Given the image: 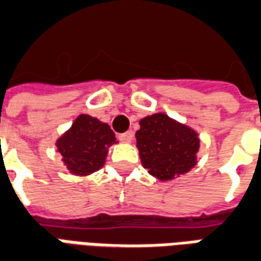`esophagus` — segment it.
Masks as SVG:
<instances>
[{"mask_svg": "<svg viewBox=\"0 0 261 261\" xmlns=\"http://www.w3.org/2000/svg\"><path fill=\"white\" fill-rule=\"evenodd\" d=\"M133 137H134V134H133L131 131H127V133H123V134H120L119 138H120V141L131 142V141H133Z\"/></svg>", "mask_w": 261, "mask_h": 261, "instance_id": "obj_1", "label": "esophagus"}]
</instances>
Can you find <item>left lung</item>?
<instances>
[{
    "label": "left lung",
    "instance_id": "obj_1",
    "mask_svg": "<svg viewBox=\"0 0 261 261\" xmlns=\"http://www.w3.org/2000/svg\"><path fill=\"white\" fill-rule=\"evenodd\" d=\"M136 138L142 166L159 180H172L196 166L200 148L197 133L168 114L155 113L140 120Z\"/></svg>",
    "mask_w": 261,
    "mask_h": 261
}]
</instances>
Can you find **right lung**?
<instances>
[{
    "mask_svg": "<svg viewBox=\"0 0 261 261\" xmlns=\"http://www.w3.org/2000/svg\"><path fill=\"white\" fill-rule=\"evenodd\" d=\"M116 142L117 140L110 125L96 117L80 114L56 145L72 175L88 176L102 168L109 148Z\"/></svg>",
    "mask_w": 261,
    "mask_h": 261,
    "instance_id": "right-lung-1",
    "label": "right lung"
}]
</instances>
